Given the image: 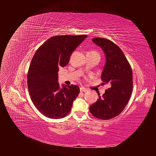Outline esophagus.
I'll return each mask as SVG.
<instances>
[{
	"label": "esophagus",
	"mask_w": 156,
	"mask_h": 156,
	"mask_svg": "<svg viewBox=\"0 0 156 156\" xmlns=\"http://www.w3.org/2000/svg\"><path fill=\"white\" fill-rule=\"evenodd\" d=\"M80 91L83 92H85L88 91V90L87 88H84V87H81V88H80Z\"/></svg>",
	"instance_id": "1"
}]
</instances>
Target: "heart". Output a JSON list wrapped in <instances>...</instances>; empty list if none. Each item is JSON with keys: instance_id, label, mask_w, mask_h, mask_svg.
I'll list each match as a JSON object with an SVG mask.
<instances>
[{"instance_id": "heart-1", "label": "heart", "mask_w": 156, "mask_h": 156, "mask_svg": "<svg viewBox=\"0 0 156 156\" xmlns=\"http://www.w3.org/2000/svg\"><path fill=\"white\" fill-rule=\"evenodd\" d=\"M94 51V52H96V51Z\"/></svg>"}]
</instances>
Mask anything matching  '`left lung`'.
<instances>
[{
	"label": "left lung",
	"mask_w": 156,
	"mask_h": 156,
	"mask_svg": "<svg viewBox=\"0 0 156 156\" xmlns=\"http://www.w3.org/2000/svg\"><path fill=\"white\" fill-rule=\"evenodd\" d=\"M94 44L102 49L106 62L101 73L103 84L110 86L102 96L90 106L91 114L101 120H109L122 112L133 90V74L131 66L123 52L115 43L101 37L93 38Z\"/></svg>",
	"instance_id": "left-lung-1"
}]
</instances>
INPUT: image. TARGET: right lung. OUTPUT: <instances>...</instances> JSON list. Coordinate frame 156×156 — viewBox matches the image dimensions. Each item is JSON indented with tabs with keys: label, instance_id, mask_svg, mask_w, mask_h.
Here are the masks:
<instances>
[{
	"label": "right lung",
	"instance_id": "right-lung-1",
	"mask_svg": "<svg viewBox=\"0 0 156 156\" xmlns=\"http://www.w3.org/2000/svg\"><path fill=\"white\" fill-rule=\"evenodd\" d=\"M87 35L51 37L37 49L30 64L27 84L31 100L42 115L49 119H62L72 108L80 92L76 85L58 83L59 68L66 66L77 47Z\"/></svg>",
	"mask_w": 156,
	"mask_h": 156
}]
</instances>
